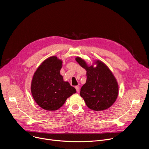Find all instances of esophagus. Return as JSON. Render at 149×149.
Masks as SVG:
<instances>
[{
  "mask_svg": "<svg viewBox=\"0 0 149 149\" xmlns=\"http://www.w3.org/2000/svg\"><path fill=\"white\" fill-rule=\"evenodd\" d=\"M75 89H76V91H77V92H79V86H75Z\"/></svg>",
  "mask_w": 149,
  "mask_h": 149,
  "instance_id": "esophagus-1",
  "label": "esophagus"
}]
</instances>
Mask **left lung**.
I'll return each instance as SVG.
<instances>
[{
  "instance_id": "obj_1",
  "label": "left lung",
  "mask_w": 149,
  "mask_h": 149,
  "mask_svg": "<svg viewBox=\"0 0 149 149\" xmlns=\"http://www.w3.org/2000/svg\"><path fill=\"white\" fill-rule=\"evenodd\" d=\"M77 62L87 71V81L81 88L80 95L87 107L94 111L109 109L116 101L118 86L116 78L103 62L96 61V67H88L79 57Z\"/></svg>"
}]
</instances>
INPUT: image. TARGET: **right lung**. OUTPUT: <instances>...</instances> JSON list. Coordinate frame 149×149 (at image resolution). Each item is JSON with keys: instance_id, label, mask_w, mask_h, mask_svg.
I'll list each match as a JSON object with an SVG mask.
<instances>
[{"instance_id": "add662e5", "label": "right lung", "mask_w": 149, "mask_h": 149, "mask_svg": "<svg viewBox=\"0 0 149 149\" xmlns=\"http://www.w3.org/2000/svg\"><path fill=\"white\" fill-rule=\"evenodd\" d=\"M62 61L56 56L47 58L38 68L31 83V93L35 102L48 111L59 109L67 98L76 93L74 87L63 80L60 74Z\"/></svg>"}]
</instances>
